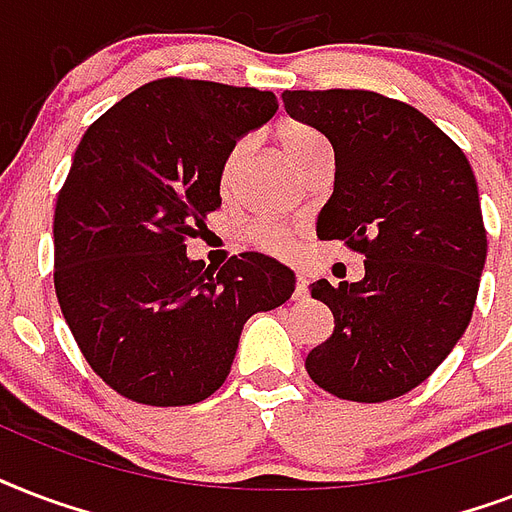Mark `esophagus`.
<instances>
[{
	"label": "esophagus",
	"mask_w": 512,
	"mask_h": 512,
	"mask_svg": "<svg viewBox=\"0 0 512 512\" xmlns=\"http://www.w3.org/2000/svg\"><path fill=\"white\" fill-rule=\"evenodd\" d=\"M293 299H307V277L296 275V288H293Z\"/></svg>",
	"instance_id": "obj_1"
}]
</instances>
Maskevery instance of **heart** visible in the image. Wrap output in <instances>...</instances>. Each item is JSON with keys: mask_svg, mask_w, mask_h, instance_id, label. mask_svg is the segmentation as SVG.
Returning <instances> with one entry per match:
<instances>
[{"mask_svg": "<svg viewBox=\"0 0 512 512\" xmlns=\"http://www.w3.org/2000/svg\"><path fill=\"white\" fill-rule=\"evenodd\" d=\"M275 136L280 141V149L288 157L291 165L299 168L301 162L307 160L312 152H318L323 146H328L326 136L315 130L307 122L299 120H283L275 128ZM245 152H248V144L245 141H235L229 146L227 154L221 157L219 165V192L224 197L235 192L237 178H240V168H243ZM248 240L253 245H259L264 251L277 253V256H291L301 243V229L288 227V224H272V221H256L248 227Z\"/></svg>", "mask_w": 512, "mask_h": 512, "instance_id": "1", "label": "heart"}]
</instances>
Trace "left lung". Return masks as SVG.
I'll return each mask as SVG.
<instances>
[{
    "label": "left lung",
    "mask_w": 512,
    "mask_h": 512,
    "mask_svg": "<svg viewBox=\"0 0 512 512\" xmlns=\"http://www.w3.org/2000/svg\"><path fill=\"white\" fill-rule=\"evenodd\" d=\"M283 104L334 146L318 237L366 256L360 283L310 285L334 312V334L307 355V374L342 400L400 398L473 318L486 261L473 168L425 114L374 90H285Z\"/></svg>",
    "instance_id": "obj_1"
}]
</instances>
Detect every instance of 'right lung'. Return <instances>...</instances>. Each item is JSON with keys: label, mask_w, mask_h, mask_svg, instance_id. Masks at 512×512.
<instances>
[{"label": "right lung", "mask_w": 512, "mask_h": 512, "mask_svg": "<svg viewBox=\"0 0 512 512\" xmlns=\"http://www.w3.org/2000/svg\"><path fill=\"white\" fill-rule=\"evenodd\" d=\"M275 112L269 90L162 77L79 141L55 202V296L122 398L200 403L229 376L245 320L291 299L293 272L264 253L219 269L186 259V240L221 208V157Z\"/></svg>", "instance_id": "1"}]
</instances>
